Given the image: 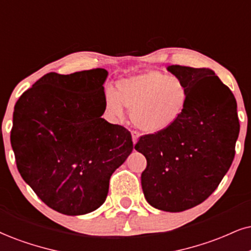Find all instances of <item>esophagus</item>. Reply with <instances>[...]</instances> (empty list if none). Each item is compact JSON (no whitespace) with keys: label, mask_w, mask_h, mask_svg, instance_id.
Masks as SVG:
<instances>
[{"label":"esophagus","mask_w":251,"mask_h":251,"mask_svg":"<svg viewBox=\"0 0 251 251\" xmlns=\"http://www.w3.org/2000/svg\"><path fill=\"white\" fill-rule=\"evenodd\" d=\"M131 136H132V142H134V144H136V143H137V141H138V137H140V134H138V131L132 130Z\"/></svg>","instance_id":"esophagus-1"}]
</instances>
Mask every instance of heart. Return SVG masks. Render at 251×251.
<instances>
[{
    "label": "heart",
    "instance_id": "heart-1",
    "mask_svg": "<svg viewBox=\"0 0 251 251\" xmlns=\"http://www.w3.org/2000/svg\"><path fill=\"white\" fill-rule=\"evenodd\" d=\"M188 92L177 76L157 71L119 81L116 93L107 89L104 106L111 116L121 117L123 107L132 114L135 126L145 132H160L177 122L186 106Z\"/></svg>",
    "mask_w": 251,
    "mask_h": 251
}]
</instances>
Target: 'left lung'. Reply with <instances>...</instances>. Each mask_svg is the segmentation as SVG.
Returning <instances> with one entry per match:
<instances>
[{"instance_id": "left-lung-1", "label": "left lung", "mask_w": 251, "mask_h": 251, "mask_svg": "<svg viewBox=\"0 0 251 251\" xmlns=\"http://www.w3.org/2000/svg\"><path fill=\"white\" fill-rule=\"evenodd\" d=\"M168 70L186 86V106L175 125L141 136L135 149L147 158L141 180L148 202L181 212L219 186L233 163L240 122L233 93L213 71L180 65Z\"/></svg>"}]
</instances>
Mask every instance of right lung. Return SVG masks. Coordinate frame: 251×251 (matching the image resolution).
I'll return each instance as SVG.
<instances>
[{
    "mask_svg": "<svg viewBox=\"0 0 251 251\" xmlns=\"http://www.w3.org/2000/svg\"><path fill=\"white\" fill-rule=\"evenodd\" d=\"M104 69L50 72L15 104L10 142L22 178L45 205L81 215L106 200L109 179L131 153V134L102 119Z\"/></svg>",
    "mask_w": 251,
    "mask_h": 251,
    "instance_id": "right-lung-1",
    "label": "right lung"
}]
</instances>
